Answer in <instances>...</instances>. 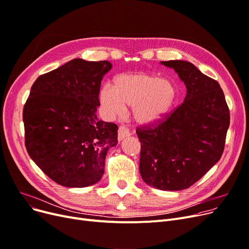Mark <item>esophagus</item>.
Instances as JSON below:
<instances>
[{"label":"esophagus","mask_w":249,"mask_h":249,"mask_svg":"<svg viewBox=\"0 0 249 249\" xmlns=\"http://www.w3.org/2000/svg\"><path fill=\"white\" fill-rule=\"evenodd\" d=\"M130 135V131H129V129L125 126H120L119 127V130H118V139L119 140H123L125 137Z\"/></svg>","instance_id":"1"}]
</instances>
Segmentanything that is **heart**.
<instances>
[{"mask_svg":"<svg viewBox=\"0 0 249 249\" xmlns=\"http://www.w3.org/2000/svg\"><path fill=\"white\" fill-rule=\"evenodd\" d=\"M176 99L174 83L144 72L118 75L114 88L106 84L100 91V101L110 114L122 115L125 106L132 107L135 121L142 125H154L164 119Z\"/></svg>","mask_w":249,"mask_h":249,"instance_id":"heart-1","label":"heart"}]
</instances>
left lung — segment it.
I'll list each match as a JSON object with an SVG mask.
<instances>
[{"mask_svg": "<svg viewBox=\"0 0 249 249\" xmlns=\"http://www.w3.org/2000/svg\"><path fill=\"white\" fill-rule=\"evenodd\" d=\"M185 83L183 102L154 125L137 127L139 171L146 184L182 190L197 182L221 159L230 112L218 81L186 61H165Z\"/></svg>", "mask_w": 249, "mask_h": 249, "instance_id": "8db88e82", "label": "left lung"}]
</instances>
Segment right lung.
I'll return each mask as SVG.
<instances>
[{
  "label": "right lung",
  "mask_w": 249,
  "mask_h": 249,
  "mask_svg": "<svg viewBox=\"0 0 249 249\" xmlns=\"http://www.w3.org/2000/svg\"><path fill=\"white\" fill-rule=\"evenodd\" d=\"M107 61L74 59L42 74L23 107L25 146L45 174L66 187H86L105 172L107 151L118 143V126L98 121L96 110Z\"/></svg>",
  "instance_id": "obj_1"
}]
</instances>
